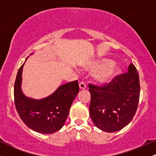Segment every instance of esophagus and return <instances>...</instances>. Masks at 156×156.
<instances>
[{
	"label": "esophagus",
	"instance_id": "obj_1",
	"mask_svg": "<svg viewBox=\"0 0 156 156\" xmlns=\"http://www.w3.org/2000/svg\"><path fill=\"white\" fill-rule=\"evenodd\" d=\"M79 88L80 90H82V89H85L87 88V85H86V83H84V82H80L79 83Z\"/></svg>",
	"mask_w": 156,
	"mask_h": 156
}]
</instances>
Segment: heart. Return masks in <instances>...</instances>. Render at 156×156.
Here are the masks:
<instances>
[{
    "instance_id": "obj_1",
    "label": "heart",
    "mask_w": 156,
    "mask_h": 156,
    "mask_svg": "<svg viewBox=\"0 0 156 156\" xmlns=\"http://www.w3.org/2000/svg\"><path fill=\"white\" fill-rule=\"evenodd\" d=\"M93 71H98L95 80L100 84H108L112 81L116 76L119 74V68L113 64L112 61L103 58L90 67Z\"/></svg>"
}]
</instances>
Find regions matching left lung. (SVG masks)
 Segmentation results:
<instances>
[{
    "label": "left lung",
    "instance_id": "8db88e82",
    "mask_svg": "<svg viewBox=\"0 0 156 156\" xmlns=\"http://www.w3.org/2000/svg\"><path fill=\"white\" fill-rule=\"evenodd\" d=\"M91 93L89 114L97 128L116 132L132 120L137 110L140 94L139 73L133 64L128 73L116 76L103 87L89 84Z\"/></svg>",
    "mask_w": 156,
    "mask_h": 156
}]
</instances>
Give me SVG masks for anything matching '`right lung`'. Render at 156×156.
Returning <instances> with one entry per match:
<instances>
[{
	"label": "right lung",
	"mask_w": 156,
	"mask_h": 156,
	"mask_svg": "<svg viewBox=\"0 0 156 156\" xmlns=\"http://www.w3.org/2000/svg\"><path fill=\"white\" fill-rule=\"evenodd\" d=\"M24 64L17 72L14 89L17 112L31 130L41 133H55L63 127L71 105L79 92L78 80L60 86L47 98L39 100L28 98L21 89Z\"/></svg>",
	"instance_id": "1"
}]
</instances>
